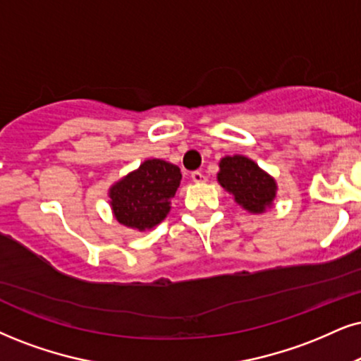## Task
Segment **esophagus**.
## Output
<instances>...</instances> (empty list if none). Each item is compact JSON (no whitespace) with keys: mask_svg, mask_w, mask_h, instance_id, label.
Masks as SVG:
<instances>
[{"mask_svg":"<svg viewBox=\"0 0 361 361\" xmlns=\"http://www.w3.org/2000/svg\"><path fill=\"white\" fill-rule=\"evenodd\" d=\"M192 180L195 182V184H202V182H206V176H204L202 172H199V171H195V172H192Z\"/></svg>","mask_w":361,"mask_h":361,"instance_id":"34e87169","label":"esophagus"}]
</instances>
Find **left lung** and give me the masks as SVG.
Listing matches in <instances>:
<instances>
[{"instance_id":"1","label":"left lung","mask_w":361,"mask_h":361,"mask_svg":"<svg viewBox=\"0 0 361 361\" xmlns=\"http://www.w3.org/2000/svg\"><path fill=\"white\" fill-rule=\"evenodd\" d=\"M217 182L233 195L235 204L251 214H262L266 209L273 207L278 194L274 177L244 155L222 157L219 160Z\"/></svg>"}]
</instances>
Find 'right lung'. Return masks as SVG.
Wrapping results in <instances>:
<instances>
[{
    "label": "right lung",
    "mask_w": 361,
    "mask_h": 361,
    "mask_svg": "<svg viewBox=\"0 0 361 361\" xmlns=\"http://www.w3.org/2000/svg\"><path fill=\"white\" fill-rule=\"evenodd\" d=\"M182 179L180 169L162 159H147L109 189L115 221L144 233L166 219Z\"/></svg>",
    "instance_id": "add662e5"
}]
</instances>
